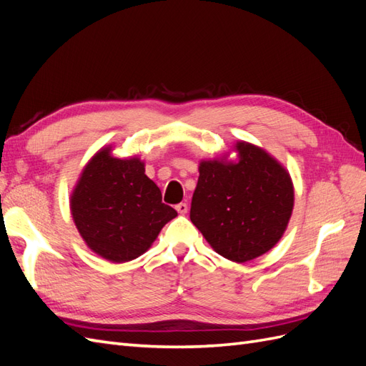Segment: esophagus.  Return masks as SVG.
<instances>
[{
    "mask_svg": "<svg viewBox=\"0 0 366 366\" xmlns=\"http://www.w3.org/2000/svg\"><path fill=\"white\" fill-rule=\"evenodd\" d=\"M175 209H177V212L182 214V215L187 214V204L186 203H179V204L175 206Z\"/></svg>",
    "mask_w": 366,
    "mask_h": 366,
    "instance_id": "34e87169",
    "label": "esophagus"
}]
</instances>
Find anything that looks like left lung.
<instances>
[{"instance_id": "left-lung-1", "label": "left lung", "mask_w": 366, "mask_h": 366, "mask_svg": "<svg viewBox=\"0 0 366 366\" xmlns=\"http://www.w3.org/2000/svg\"><path fill=\"white\" fill-rule=\"evenodd\" d=\"M229 154L202 160L191 221L218 254L247 262L273 249L295 204L292 177L270 154L239 140Z\"/></svg>"}]
</instances>
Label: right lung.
<instances>
[{
  "label": "right lung",
  "instance_id": "add662e5",
  "mask_svg": "<svg viewBox=\"0 0 366 366\" xmlns=\"http://www.w3.org/2000/svg\"><path fill=\"white\" fill-rule=\"evenodd\" d=\"M112 152V145L104 147L84 166L70 210L88 249L120 264L145 253L177 210L162 203L159 186L145 174V162Z\"/></svg>",
  "mask_w": 366,
  "mask_h": 366
}]
</instances>
